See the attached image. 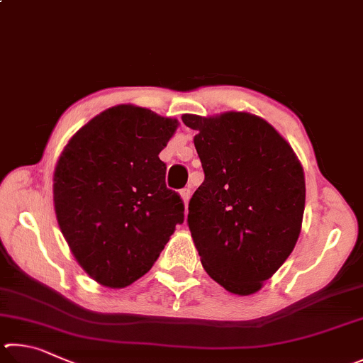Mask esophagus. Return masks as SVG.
<instances>
[{
  "instance_id": "34e87169",
  "label": "esophagus",
  "mask_w": 363,
  "mask_h": 363,
  "mask_svg": "<svg viewBox=\"0 0 363 363\" xmlns=\"http://www.w3.org/2000/svg\"><path fill=\"white\" fill-rule=\"evenodd\" d=\"M189 189L188 188H185V189H182L180 191V196H182V199H183V202H185V206H188V201H189Z\"/></svg>"
}]
</instances>
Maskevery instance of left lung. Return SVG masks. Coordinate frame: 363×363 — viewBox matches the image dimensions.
<instances>
[{
  "label": "left lung",
  "mask_w": 363,
  "mask_h": 363,
  "mask_svg": "<svg viewBox=\"0 0 363 363\" xmlns=\"http://www.w3.org/2000/svg\"><path fill=\"white\" fill-rule=\"evenodd\" d=\"M206 178L188 207L201 263L234 295H253L281 268L301 233L306 183L294 148L245 111L183 114Z\"/></svg>",
  "instance_id": "left-lung-1"
}]
</instances>
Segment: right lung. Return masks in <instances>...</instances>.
I'll list each match as a JSON object with an SVG mask.
<instances>
[{"label": "right lung", "mask_w": 363, "mask_h": 363, "mask_svg": "<svg viewBox=\"0 0 363 363\" xmlns=\"http://www.w3.org/2000/svg\"><path fill=\"white\" fill-rule=\"evenodd\" d=\"M178 121L116 105L68 140L54 170V208L79 266L95 282L124 289L145 276L183 223V201L165 186L159 152Z\"/></svg>", "instance_id": "obj_1"}]
</instances>
